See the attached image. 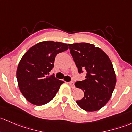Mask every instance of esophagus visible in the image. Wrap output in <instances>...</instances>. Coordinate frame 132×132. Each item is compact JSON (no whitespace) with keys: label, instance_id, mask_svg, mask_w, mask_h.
Segmentation results:
<instances>
[{"label":"esophagus","instance_id":"34e87169","mask_svg":"<svg viewBox=\"0 0 132 132\" xmlns=\"http://www.w3.org/2000/svg\"><path fill=\"white\" fill-rule=\"evenodd\" d=\"M69 85L71 86L72 88H73V89H74V88H75V86H74V83L73 81H70V82H69Z\"/></svg>","mask_w":132,"mask_h":132}]
</instances>
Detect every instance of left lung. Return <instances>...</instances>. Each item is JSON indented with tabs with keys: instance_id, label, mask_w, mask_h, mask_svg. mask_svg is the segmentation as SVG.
<instances>
[{
	"instance_id": "1",
	"label": "left lung",
	"mask_w": 132,
	"mask_h": 132,
	"mask_svg": "<svg viewBox=\"0 0 132 132\" xmlns=\"http://www.w3.org/2000/svg\"><path fill=\"white\" fill-rule=\"evenodd\" d=\"M68 45L79 74L86 71L85 79L75 82V86L84 92V97L76 103L85 111H98L109 100L116 86L112 62L105 52L93 44L81 43Z\"/></svg>"
}]
</instances>
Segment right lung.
<instances>
[{
	"label": "right lung",
	"mask_w": 132,
	"mask_h": 132,
	"mask_svg": "<svg viewBox=\"0 0 132 132\" xmlns=\"http://www.w3.org/2000/svg\"><path fill=\"white\" fill-rule=\"evenodd\" d=\"M68 44L60 42L43 41L29 49L23 56L17 69L19 88L29 102L42 105L51 101L63 83L54 74L55 57L68 50Z\"/></svg>",
	"instance_id": "1"
}]
</instances>
